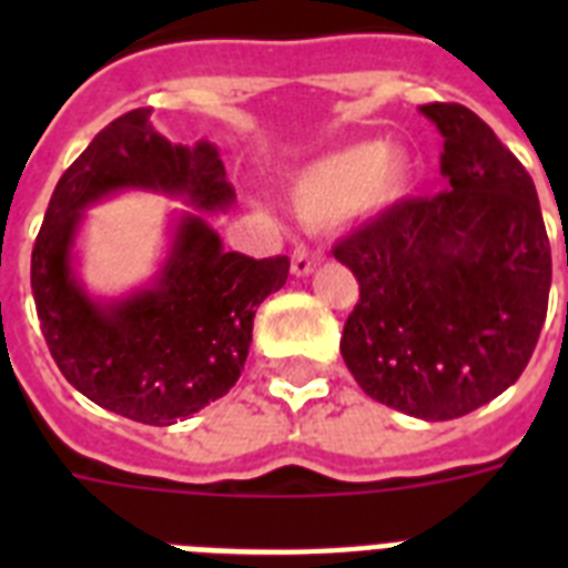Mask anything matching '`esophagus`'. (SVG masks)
<instances>
[{
    "label": "esophagus",
    "instance_id": "34e87169",
    "mask_svg": "<svg viewBox=\"0 0 568 568\" xmlns=\"http://www.w3.org/2000/svg\"><path fill=\"white\" fill-rule=\"evenodd\" d=\"M318 265H321L318 253H312V250L303 247V244L294 250V256H292V274L294 276H310Z\"/></svg>",
    "mask_w": 568,
    "mask_h": 568
}]
</instances>
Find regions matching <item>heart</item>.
<instances>
[{
    "instance_id": "b5f03b06",
    "label": "heart",
    "mask_w": 568,
    "mask_h": 568,
    "mask_svg": "<svg viewBox=\"0 0 568 568\" xmlns=\"http://www.w3.org/2000/svg\"><path fill=\"white\" fill-rule=\"evenodd\" d=\"M406 146L359 141L306 164L292 182V205L303 221L327 223L354 209H383L413 189Z\"/></svg>"
}]
</instances>
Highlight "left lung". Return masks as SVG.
Masks as SVG:
<instances>
[{
    "label": "left lung",
    "mask_w": 568,
    "mask_h": 568,
    "mask_svg": "<svg viewBox=\"0 0 568 568\" xmlns=\"http://www.w3.org/2000/svg\"><path fill=\"white\" fill-rule=\"evenodd\" d=\"M418 111L445 138L448 185L336 244L359 283L342 356L368 397L448 422L525 372L548 312L551 244L530 173L493 129L457 102Z\"/></svg>",
    "instance_id": "obj_1"
}]
</instances>
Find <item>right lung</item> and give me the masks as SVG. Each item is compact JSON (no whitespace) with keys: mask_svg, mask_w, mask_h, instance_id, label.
Here are the masks:
<instances>
[{"mask_svg":"<svg viewBox=\"0 0 568 568\" xmlns=\"http://www.w3.org/2000/svg\"><path fill=\"white\" fill-rule=\"evenodd\" d=\"M132 187L180 195L197 212L174 219L172 250L153 284L100 302L74 276V239L84 207ZM232 200L217 146L171 144L150 123V109L109 123L58 180L31 250V294L49 354L93 404L168 427L235 386L258 303L285 285L288 256L223 250L205 214L226 212Z\"/></svg>","mask_w":568,"mask_h":568,"instance_id":"right-lung-1","label":"right lung"}]
</instances>
